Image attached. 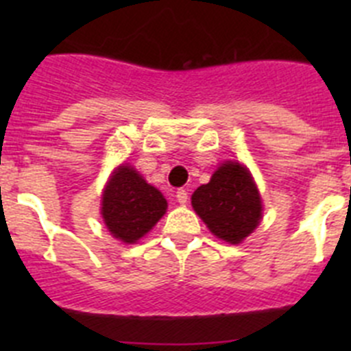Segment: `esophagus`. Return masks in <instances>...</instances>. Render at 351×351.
Masks as SVG:
<instances>
[{
    "label": "esophagus",
    "instance_id": "esophagus-1",
    "mask_svg": "<svg viewBox=\"0 0 351 351\" xmlns=\"http://www.w3.org/2000/svg\"><path fill=\"white\" fill-rule=\"evenodd\" d=\"M176 197H178V202L182 204V206H184V204L188 202V191L182 190V188H181V190H178Z\"/></svg>",
    "mask_w": 351,
    "mask_h": 351
}]
</instances>
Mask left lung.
<instances>
[{"label":"left lung","instance_id":"1","mask_svg":"<svg viewBox=\"0 0 351 351\" xmlns=\"http://www.w3.org/2000/svg\"><path fill=\"white\" fill-rule=\"evenodd\" d=\"M191 206L216 237L230 244L243 243L262 219L258 188L239 161L221 163L191 195Z\"/></svg>","mask_w":351,"mask_h":351}]
</instances>
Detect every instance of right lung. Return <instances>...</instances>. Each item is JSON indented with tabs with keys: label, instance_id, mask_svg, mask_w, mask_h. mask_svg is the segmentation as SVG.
<instances>
[{
	"label": "right lung",
	"instance_id": "right-lung-1",
	"mask_svg": "<svg viewBox=\"0 0 351 351\" xmlns=\"http://www.w3.org/2000/svg\"><path fill=\"white\" fill-rule=\"evenodd\" d=\"M167 200L133 167L112 172L101 195V216L108 232L126 244L137 243L165 214Z\"/></svg>",
	"mask_w": 351,
	"mask_h": 351
}]
</instances>
